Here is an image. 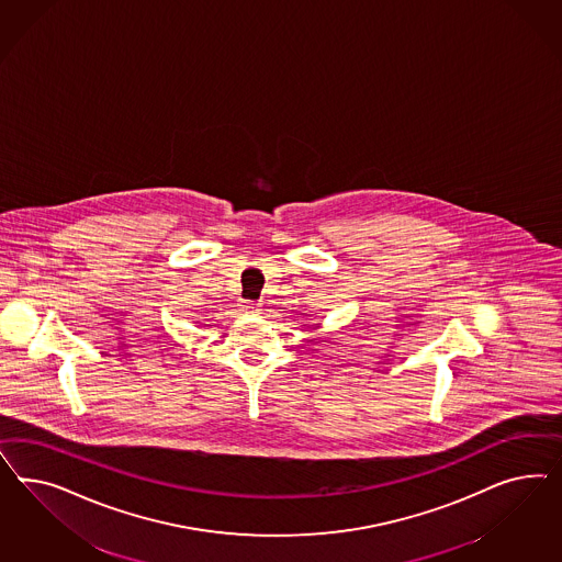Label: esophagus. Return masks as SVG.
Returning a JSON list of instances; mask_svg holds the SVG:
<instances>
[{
	"mask_svg": "<svg viewBox=\"0 0 562 562\" xmlns=\"http://www.w3.org/2000/svg\"><path fill=\"white\" fill-rule=\"evenodd\" d=\"M243 308H245V311H251V313H257V311H259V305L254 303V301H245Z\"/></svg>",
	"mask_w": 562,
	"mask_h": 562,
	"instance_id": "obj_1",
	"label": "esophagus"
}]
</instances>
